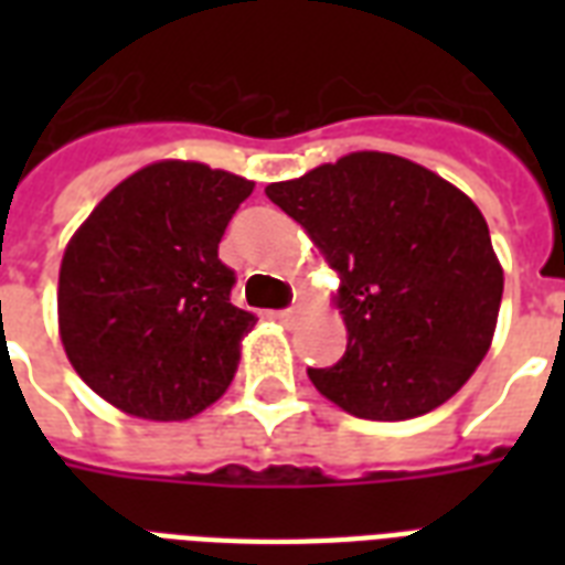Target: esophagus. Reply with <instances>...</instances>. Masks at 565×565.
<instances>
[{"instance_id":"1","label":"esophagus","mask_w":565,"mask_h":565,"mask_svg":"<svg viewBox=\"0 0 565 565\" xmlns=\"http://www.w3.org/2000/svg\"><path fill=\"white\" fill-rule=\"evenodd\" d=\"M275 317L281 319L284 326H292V322H296V319L301 317V308H287V310H278V313H275Z\"/></svg>"}]
</instances>
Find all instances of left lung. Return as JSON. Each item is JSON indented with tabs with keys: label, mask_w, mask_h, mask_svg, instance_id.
<instances>
[{
	"label": "left lung",
	"mask_w": 565,
	"mask_h": 565,
	"mask_svg": "<svg viewBox=\"0 0 565 565\" xmlns=\"http://www.w3.org/2000/svg\"><path fill=\"white\" fill-rule=\"evenodd\" d=\"M266 195L308 231L340 275L343 361L308 370L358 419L434 411L490 352L504 273L483 213L419 163L352 152Z\"/></svg>",
	"instance_id": "8db88e82"
}]
</instances>
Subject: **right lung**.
<instances>
[{
  "instance_id": "add662e5",
  "label": "right lung",
  "mask_w": 565,
  "mask_h": 565,
  "mask_svg": "<svg viewBox=\"0 0 565 565\" xmlns=\"http://www.w3.org/2000/svg\"><path fill=\"white\" fill-rule=\"evenodd\" d=\"M252 190L204 163L158 161L93 207L57 278L61 343L93 393L179 422L228 390L255 317L231 305L220 239Z\"/></svg>"
}]
</instances>
